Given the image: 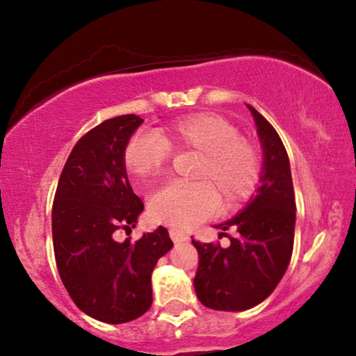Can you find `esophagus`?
Listing matches in <instances>:
<instances>
[{
    "instance_id": "34e87169",
    "label": "esophagus",
    "mask_w": 356,
    "mask_h": 356,
    "mask_svg": "<svg viewBox=\"0 0 356 356\" xmlns=\"http://www.w3.org/2000/svg\"><path fill=\"white\" fill-rule=\"evenodd\" d=\"M168 235L173 240V243H183V241H188L189 240V236L186 235V233H183V232H179V230H175V228H170Z\"/></svg>"
}]
</instances>
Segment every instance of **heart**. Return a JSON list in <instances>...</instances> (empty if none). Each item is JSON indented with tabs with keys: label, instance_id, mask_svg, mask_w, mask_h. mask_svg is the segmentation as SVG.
<instances>
[{
	"label": "heart",
	"instance_id": "heart-1",
	"mask_svg": "<svg viewBox=\"0 0 356 356\" xmlns=\"http://www.w3.org/2000/svg\"><path fill=\"white\" fill-rule=\"evenodd\" d=\"M173 152L201 155L194 178L199 183H167L152 193L149 213L155 222L191 228L223 209L241 206L254 196L262 175V157L254 143L241 138L230 120L216 113H191L172 120L159 136L138 131L123 150V162L136 179L157 177Z\"/></svg>",
	"mask_w": 356,
	"mask_h": 356
}]
</instances>
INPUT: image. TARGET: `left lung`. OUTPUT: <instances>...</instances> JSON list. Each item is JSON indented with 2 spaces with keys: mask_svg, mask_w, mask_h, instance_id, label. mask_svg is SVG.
<instances>
[{
  "mask_svg": "<svg viewBox=\"0 0 356 356\" xmlns=\"http://www.w3.org/2000/svg\"><path fill=\"white\" fill-rule=\"evenodd\" d=\"M264 149L261 188L245 211L217 228L236 230L230 246L201 243L194 290L206 308L245 311L275 290L289 267L295 236V191L285 145L269 121L248 105Z\"/></svg>",
  "mask_w": 356,
  "mask_h": 356,
  "instance_id": "obj_1",
  "label": "left lung"
}]
</instances>
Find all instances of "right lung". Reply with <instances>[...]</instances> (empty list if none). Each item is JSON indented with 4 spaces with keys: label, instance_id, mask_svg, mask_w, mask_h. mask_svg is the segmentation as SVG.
<instances>
[{
    "label": "right lung",
    "instance_id": "add662e5",
    "mask_svg": "<svg viewBox=\"0 0 356 356\" xmlns=\"http://www.w3.org/2000/svg\"><path fill=\"white\" fill-rule=\"evenodd\" d=\"M136 115L105 120L77 140L58 181L51 209L56 267L77 308L102 323L138 319L152 305L150 275L172 250L167 228L121 243L144 204L133 193L123 162Z\"/></svg>",
    "mask_w": 356,
    "mask_h": 356
}]
</instances>
